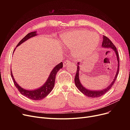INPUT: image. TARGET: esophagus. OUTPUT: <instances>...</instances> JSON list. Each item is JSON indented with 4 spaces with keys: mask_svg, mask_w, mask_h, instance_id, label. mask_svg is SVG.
Returning <instances> with one entry per match:
<instances>
[{
    "mask_svg": "<svg viewBox=\"0 0 130 130\" xmlns=\"http://www.w3.org/2000/svg\"><path fill=\"white\" fill-rule=\"evenodd\" d=\"M71 61H70V60H67L66 61H64V63H63V66H66L67 65L69 64H71Z\"/></svg>",
    "mask_w": 130,
    "mask_h": 130,
    "instance_id": "esophagus-1",
    "label": "esophagus"
}]
</instances>
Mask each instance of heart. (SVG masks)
I'll list each match as a JSON object with an SVG mask.
<instances>
[{
  "instance_id": "obj_1",
  "label": "heart",
  "mask_w": 130,
  "mask_h": 130,
  "mask_svg": "<svg viewBox=\"0 0 130 130\" xmlns=\"http://www.w3.org/2000/svg\"><path fill=\"white\" fill-rule=\"evenodd\" d=\"M64 44L73 48L75 56L84 57L98 46L99 37L96 34L86 30H78L66 32L61 37Z\"/></svg>"
}]
</instances>
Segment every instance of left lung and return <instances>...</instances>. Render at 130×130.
<instances>
[{"instance_id":"left-lung-1","label":"left lung","mask_w":130,"mask_h":130,"mask_svg":"<svg viewBox=\"0 0 130 130\" xmlns=\"http://www.w3.org/2000/svg\"><path fill=\"white\" fill-rule=\"evenodd\" d=\"M102 46L103 47H107V48H112L115 52V54H117V59H118V71L117 72V74L115 75V78L114 79V80H113V82L111 83V84L109 85L108 87H107V88H105V89L101 90V91H90L89 90H87V88H84L82 85L81 84L80 82L79 81V66H77V71H76V75L75 77L74 78V82L75 83V85L77 87L78 89L83 94H84V95H85L86 96L90 97V98H99L100 96H102L104 94H105L108 91H109L110 90V88L112 87V86H113V84L115 83V81L117 78V76L119 74V54L117 51V48H116L115 46L113 44V43L111 42V40H110V39L108 38L106 36H103V42H102ZM79 65V63H77Z\"/></svg>"}]
</instances>
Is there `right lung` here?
I'll return each mask as SVG.
<instances>
[{
    "label": "right lung",
    "mask_w": 130,
    "mask_h": 130,
    "mask_svg": "<svg viewBox=\"0 0 130 130\" xmlns=\"http://www.w3.org/2000/svg\"><path fill=\"white\" fill-rule=\"evenodd\" d=\"M37 35L36 34V31L31 32L30 33H28L25 37H24L20 42L18 43L16 47L18 46L27 39L29 38L35 36ZM63 62H61L58 65H57L55 67L52 71L51 72L50 76L48 78V79L46 82V83L43 85L41 87L37 90H32V91H29V90H26L24 89L22 87L19 86V85L16 82L15 79L13 78V76L12 75V72L11 71V76L12 78L13 84L15 85L16 88L18 91L21 93L22 95H24L25 96L28 98L29 99L32 100H42L44 98H45L46 96H47L48 95L52 90L53 89L54 84H55V77L58 71L63 67Z\"/></svg>",
    "instance_id": "obj_1"
}]
</instances>
